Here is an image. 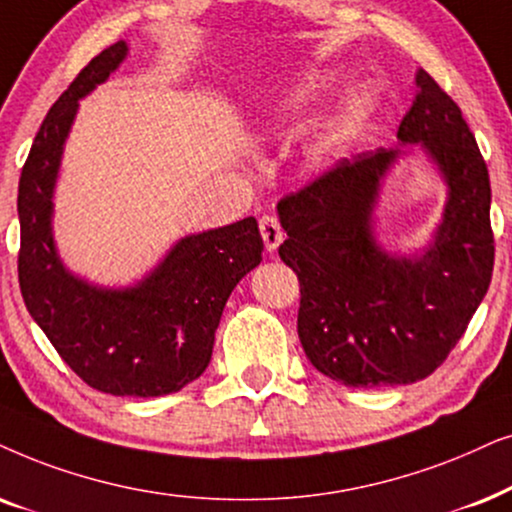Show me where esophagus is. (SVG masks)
Wrapping results in <instances>:
<instances>
[{"label": "esophagus", "instance_id": "esophagus-1", "mask_svg": "<svg viewBox=\"0 0 512 512\" xmlns=\"http://www.w3.org/2000/svg\"><path fill=\"white\" fill-rule=\"evenodd\" d=\"M260 231H262V238H264V245H267V250H276L278 245L283 241V229H281V222H278L276 215H262L260 217Z\"/></svg>", "mask_w": 512, "mask_h": 512}]
</instances>
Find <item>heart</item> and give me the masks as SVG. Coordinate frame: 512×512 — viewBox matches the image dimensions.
Listing matches in <instances>:
<instances>
[{
	"instance_id": "obj_1",
	"label": "heart",
	"mask_w": 512,
	"mask_h": 512,
	"mask_svg": "<svg viewBox=\"0 0 512 512\" xmlns=\"http://www.w3.org/2000/svg\"><path fill=\"white\" fill-rule=\"evenodd\" d=\"M367 109H370V100L367 98H356L349 105V109L344 112L342 121H339V131H351V128H356L363 117L367 114Z\"/></svg>"
}]
</instances>
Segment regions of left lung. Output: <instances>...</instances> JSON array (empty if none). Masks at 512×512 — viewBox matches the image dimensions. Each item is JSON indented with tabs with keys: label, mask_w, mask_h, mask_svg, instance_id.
Instances as JSON below:
<instances>
[{
	"label": "left lung",
	"mask_w": 512,
	"mask_h": 512,
	"mask_svg": "<svg viewBox=\"0 0 512 512\" xmlns=\"http://www.w3.org/2000/svg\"><path fill=\"white\" fill-rule=\"evenodd\" d=\"M398 138L421 142L449 187L424 257H391L370 234L381 175L400 149H372L278 201L288 238L281 260L297 274V332L325 377L353 388L414 384L445 363L487 295L494 269L487 163L461 109L426 70Z\"/></svg>",
	"instance_id": "left-lung-1"
}]
</instances>
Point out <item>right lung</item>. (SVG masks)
I'll return each instance as SVG.
<instances>
[{
  "mask_svg": "<svg viewBox=\"0 0 512 512\" xmlns=\"http://www.w3.org/2000/svg\"><path fill=\"white\" fill-rule=\"evenodd\" d=\"M100 51L49 109L20 173L18 283L58 356L95 391L156 398L201 377L236 283L262 260L255 217L187 236L131 290H98L67 274L51 236V194L79 98L126 58Z\"/></svg>",
  "mask_w": 512,
  "mask_h": 512,
  "instance_id": "add662e5",
  "label": "right lung"
}]
</instances>
